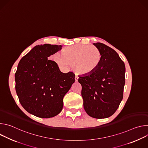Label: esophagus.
Here are the masks:
<instances>
[{
  "mask_svg": "<svg viewBox=\"0 0 148 148\" xmlns=\"http://www.w3.org/2000/svg\"><path fill=\"white\" fill-rule=\"evenodd\" d=\"M78 77L77 75H75V81L77 82V81H78Z\"/></svg>",
  "mask_w": 148,
  "mask_h": 148,
  "instance_id": "1",
  "label": "esophagus"
}]
</instances>
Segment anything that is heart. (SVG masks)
Here are the masks:
<instances>
[{"label": "heart", "instance_id": "obj_1", "mask_svg": "<svg viewBox=\"0 0 148 148\" xmlns=\"http://www.w3.org/2000/svg\"><path fill=\"white\" fill-rule=\"evenodd\" d=\"M102 56L100 50L90 45H78L66 47L57 55L54 60L57 64L66 69L70 64L76 73L81 75H90L100 65Z\"/></svg>", "mask_w": 148, "mask_h": 148}]
</instances>
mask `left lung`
<instances>
[{
	"label": "left lung",
	"instance_id": "obj_1",
	"mask_svg": "<svg viewBox=\"0 0 148 148\" xmlns=\"http://www.w3.org/2000/svg\"><path fill=\"white\" fill-rule=\"evenodd\" d=\"M102 56L100 65L90 75L79 76L84 108L94 118L112 115L123 98L125 66L118 54L101 43H93Z\"/></svg>",
	"mask_w": 148,
	"mask_h": 148
}]
</instances>
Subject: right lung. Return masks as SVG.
<instances>
[{
	"mask_svg": "<svg viewBox=\"0 0 148 148\" xmlns=\"http://www.w3.org/2000/svg\"><path fill=\"white\" fill-rule=\"evenodd\" d=\"M61 48V45L36 46L18 64L17 95L25 110L36 116L49 118L58 115L63 107V98L75 82L74 73H62L55 61L48 59Z\"/></svg>",
	"mask_w": 148,
	"mask_h": 148,
	"instance_id": "right-lung-1",
	"label": "right lung"
}]
</instances>
